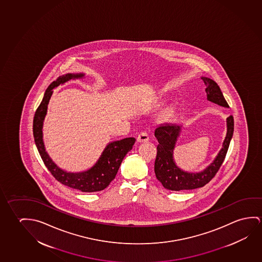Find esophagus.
I'll list each match as a JSON object with an SVG mask.
<instances>
[{"label": "esophagus", "mask_w": 262, "mask_h": 262, "mask_svg": "<svg viewBox=\"0 0 262 262\" xmlns=\"http://www.w3.org/2000/svg\"><path fill=\"white\" fill-rule=\"evenodd\" d=\"M149 141V136L146 133H141L139 134L137 138L138 142H145Z\"/></svg>", "instance_id": "esophagus-1"}]
</instances>
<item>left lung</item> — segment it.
I'll list each match as a JSON object with an SVG mask.
<instances>
[{
	"label": "left lung",
	"mask_w": 262,
	"mask_h": 262,
	"mask_svg": "<svg viewBox=\"0 0 262 262\" xmlns=\"http://www.w3.org/2000/svg\"><path fill=\"white\" fill-rule=\"evenodd\" d=\"M202 80L206 85L207 100L222 107L229 108V104L227 103L219 85L213 80L207 77H202ZM226 122L227 134L222 143V149L214 161L200 172L185 171L178 167L174 161L173 150L181 132V125L164 123L158 126L154 132V135L159 142L154 171L158 181H161L165 189L175 191L198 189L211 181L223 163L230 141L233 136V117L231 115L228 117Z\"/></svg>",
	"instance_id": "left-lung-1"
}]
</instances>
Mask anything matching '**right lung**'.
Listing matches in <instances>:
<instances>
[{
	"mask_svg": "<svg viewBox=\"0 0 262 262\" xmlns=\"http://www.w3.org/2000/svg\"><path fill=\"white\" fill-rule=\"evenodd\" d=\"M84 76V73H66L49 85L48 88L45 91L43 99L33 118V137L45 166L57 181H60L63 185L79 189L82 192H94L107 188L111 181L115 178L123 158L133 149V146L136 141L135 138H125L120 141L109 142L101 152L96 163L90 169L80 172H70L55 164L46 151L42 139L43 121L47 114L49 101L53 95V89L64 84L65 82L71 80L82 79Z\"/></svg>",
	"mask_w": 262,
	"mask_h": 262,
	"instance_id": "1",
	"label": "right lung"
}]
</instances>
